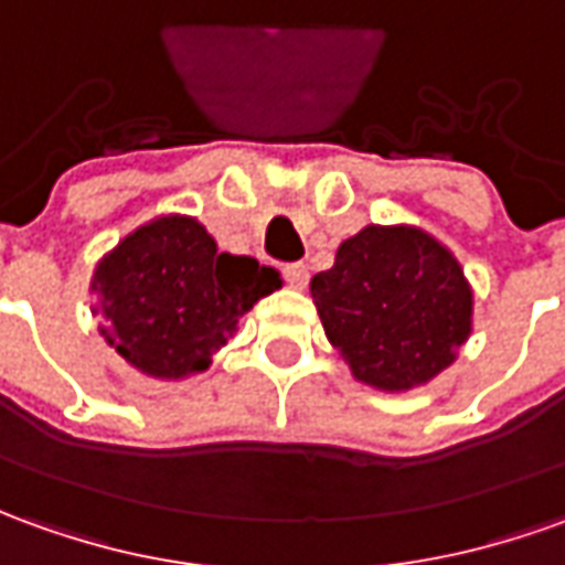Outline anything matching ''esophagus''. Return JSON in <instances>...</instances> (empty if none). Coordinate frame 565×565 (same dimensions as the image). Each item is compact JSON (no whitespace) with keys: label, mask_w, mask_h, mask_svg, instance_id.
I'll use <instances>...</instances> for the list:
<instances>
[{"label":"esophagus","mask_w":565,"mask_h":565,"mask_svg":"<svg viewBox=\"0 0 565 565\" xmlns=\"http://www.w3.org/2000/svg\"><path fill=\"white\" fill-rule=\"evenodd\" d=\"M282 276H286V282H289L291 289H305L307 279H310V270H307V264H286Z\"/></svg>","instance_id":"34e87169"}]
</instances>
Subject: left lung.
I'll return each instance as SVG.
<instances>
[{"label":"left lung","mask_w":565,"mask_h":565,"mask_svg":"<svg viewBox=\"0 0 565 565\" xmlns=\"http://www.w3.org/2000/svg\"><path fill=\"white\" fill-rule=\"evenodd\" d=\"M326 338L350 375L406 394L455 363L473 332V289L437 236L412 224H369L310 279Z\"/></svg>","instance_id":"obj_1"}]
</instances>
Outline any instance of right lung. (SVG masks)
Instances as JSON below:
<instances>
[{
  "label": "right lung",
  "mask_w": 565,
  "mask_h": 565,
  "mask_svg": "<svg viewBox=\"0 0 565 565\" xmlns=\"http://www.w3.org/2000/svg\"><path fill=\"white\" fill-rule=\"evenodd\" d=\"M279 286L274 267L217 252L196 217L159 215L97 260L92 310L107 320L104 341L131 369L181 381L205 372L245 313Z\"/></svg>",
  "instance_id": "right-lung-1"
}]
</instances>
